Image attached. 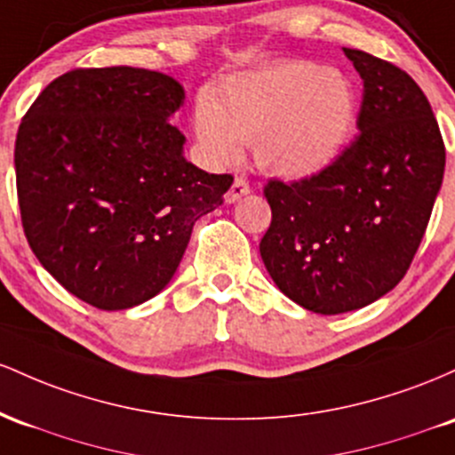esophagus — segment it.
Masks as SVG:
<instances>
[{
  "instance_id": "34e87169",
  "label": "esophagus",
  "mask_w": 455,
  "mask_h": 455,
  "mask_svg": "<svg viewBox=\"0 0 455 455\" xmlns=\"http://www.w3.org/2000/svg\"><path fill=\"white\" fill-rule=\"evenodd\" d=\"M247 193H251V185H249V182H247V178L236 176V178H234L232 187H229V191L226 193V202L228 204L238 202V200H241V197L247 196Z\"/></svg>"
}]
</instances>
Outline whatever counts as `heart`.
<instances>
[{"label": "heart", "instance_id": "heart-1", "mask_svg": "<svg viewBox=\"0 0 455 455\" xmlns=\"http://www.w3.org/2000/svg\"><path fill=\"white\" fill-rule=\"evenodd\" d=\"M359 96L341 70L290 60L229 76L221 100H197L193 129L212 163L241 159L253 141L255 161L285 178H307L339 156L355 132Z\"/></svg>", "mask_w": 455, "mask_h": 455}]
</instances>
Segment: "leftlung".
<instances>
[{
	"label": "left lung",
	"instance_id": "8db88e82",
	"mask_svg": "<svg viewBox=\"0 0 455 455\" xmlns=\"http://www.w3.org/2000/svg\"><path fill=\"white\" fill-rule=\"evenodd\" d=\"M363 79L359 135L309 178L268 180L259 255L277 288L315 314L361 309L395 288L419 249L445 173V144L411 75L344 49Z\"/></svg>",
	"mask_w": 455,
	"mask_h": 455
}]
</instances>
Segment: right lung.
<instances>
[{
    "label": "right lung",
    "instance_id": "1",
    "mask_svg": "<svg viewBox=\"0 0 455 455\" xmlns=\"http://www.w3.org/2000/svg\"><path fill=\"white\" fill-rule=\"evenodd\" d=\"M185 90L156 70L75 68L40 92L14 144L23 232L60 283L105 311L129 309L170 283L229 173L182 155L173 114Z\"/></svg>",
    "mask_w": 455,
    "mask_h": 455
}]
</instances>
